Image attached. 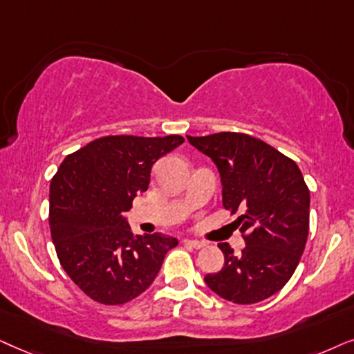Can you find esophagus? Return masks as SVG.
Returning a JSON list of instances; mask_svg holds the SVG:
<instances>
[{"label": "esophagus", "instance_id": "esophagus-1", "mask_svg": "<svg viewBox=\"0 0 354 354\" xmlns=\"http://www.w3.org/2000/svg\"><path fill=\"white\" fill-rule=\"evenodd\" d=\"M185 246H187V248H192V249H201V248H204L205 246V243H202V241H197V239H185Z\"/></svg>", "mask_w": 354, "mask_h": 354}]
</instances>
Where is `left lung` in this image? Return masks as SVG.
Returning <instances> with one entry per match:
<instances>
[{
	"label": "left lung",
	"mask_w": 354,
	"mask_h": 354,
	"mask_svg": "<svg viewBox=\"0 0 354 354\" xmlns=\"http://www.w3.org/2000/svg\"><path fill=\"white\" fill-rule=\"evenodd\" d=\"M191 145L216 165L223 207L239 210L246 248L234 256L228 243L220 272L205 275L209 288L226 301L254 304L275 295L291 279L309 233V189L293 160L243 133L191 138Z\"/></svg>",
	"instance_id": "left-lung-1"
}]
</instances>
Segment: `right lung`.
<instances>
[{
    "label": "right lung",
    "instance_id": "1",
    "mask_svg": "<svg viewBox=\"0 0 354 354\" xmlns=\"http://www.w3.org/2000/svg\"><path fill=\"white\" fill-rule=\"evenodd\" d=\"M181 136H106L68 155L50 185V230L61 267L100 304L129 303L152 285L178 239L134 234L122 212L145 192L160 157Z\"/></svg>",
    "mask_w": 354,
    "mask_h": 354
}]
</instances>
